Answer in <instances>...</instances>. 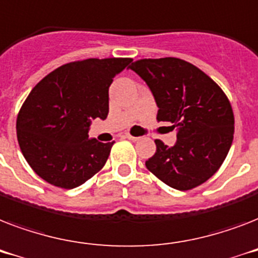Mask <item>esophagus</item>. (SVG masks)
I'll use <instances>...</instances> for the list:
<instances>
[{"mask_svg":"<svg viewBox=\"0 0 258 258\" xmlns=\"http://www.w3.org/2000/svg\"><path fill=\"white\" fill-rule=\"evenodd\" d=\"M124 137L127 138V139H130V141H139V138H138V137H133L131 134H125Z\"/></svg>","mask_w":258,"mask_h":258,"instance_id":"esophagus-1","label":"esophagus"}]
</instances>
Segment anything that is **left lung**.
I'll return each instance as SVG.
<instances>
[{
	"instance_id": "left-lung-1",
	"label": "left lung",
	"mask_w": 258,
	"mask_h": 258,
	"mask_svg": "<svg viewBox=\"0 0 258 258\" xmlns=\"http://www.w3.org/2000/svg\"><path fill=\"white\" fill-rule=\"evenodd\" d=\"M150 87L158 121L176 128V143L157 139L146 167L167 186L191 190L212 178L233 142L234 115L228 96L204 71L176 57L142 58L128 67Z\"/></svg>"
}]
</instances>
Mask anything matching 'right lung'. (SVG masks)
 I'll return each instance as SVG.
<instances>
[{"label":"right lung","instance_id":"1","mask_svg":"<svg viewBox=\"0 0 258 258\" xmlns=\"http://www.w3.org/2000/svg\"><path fill=\"white\" fill-rule=\"evenodd\" d=\"M133 58H87L58 67L37 83L17 115V141L33 171L74 188L103 169L113 142L88 139L91 119L108 115V88Z\"/></svg>","mask_w":258,"mask_h":258}]
</instances>
